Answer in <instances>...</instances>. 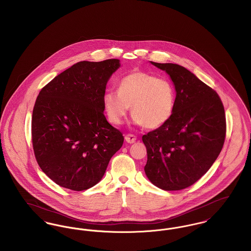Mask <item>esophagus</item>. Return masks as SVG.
<instances>
[{"label": "esophagus", "mask_w": 251, "mask_h": 251, "mask_svg": "<svg viewBox=\"0 0 251 251\" xmlns=\"http://www.w3.org/2000/svg\"><path fill=\"white\" fill-rule=\"evenodd\" d=\"M125 140H126V142H127V143L132 144V143H134V142H135V140H136V136H135V135H133V134H131V133L126 134V135H125Z\"/></svg>", "instance_id": "obj_1"}]
</instances>
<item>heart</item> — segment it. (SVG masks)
<instances>
[{"instance_id": "heart-1", "label": "heart", "mask_w": 251, "mask_h": 251, "mask_svg": "<svg viewBox=\"0 0 251 251\" xmlns=\"http://www.w3.org/2000/svg\"><path fill=\"white\" fill-rule=\"evenodd\" d=\"M176 100V87L171 80L141 71L123 76L118 82V91L108 90L102 97L110 123L120 125L131 106L132 122L148 129L159 128L169 121Z\"/></svg>"}]
</instances>
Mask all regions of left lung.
I'll list each match as a JSON object with an SVG mask.
<instances>
[{
	"label": "left lung",
	"instance_id": "left-lung-1",
	"mask_svg": "<svg viewBox=\"0 0 251 251\" xmlns=\"http://www.w3.org/2000/svg\"><path fill=\"white\" fill-rule=\"evenodd\" d=\"M151 63L170 75L176 100L169 121L142 136L148 155L144 171L157 188L180 191L203 176L220 154L225 109L218 94L185 67Z\"/></svg>",
	"mask_w": 251,
	"mask_h": 251
}]
</instances>
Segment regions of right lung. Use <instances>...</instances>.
<instances>
[{"label": "right lung", "mask_w": 251, "mask_h": 251, "mask_svg": "<svg viewBox=\"0 0 251 251\" xmlns=\"http://www.w3.org/2000/svg\"><path fill=\"white\" fill-rule=\"evenodd\" d=\"M119 59L79 61L41 90L32 115L37 162L62 188L84 191L103 177L124 137L104 116L106 84Z\"/></svg>", "instance_id": "right-lung-1"}]
</instances>
